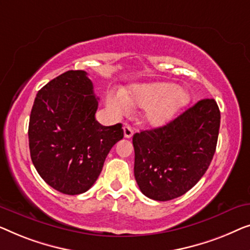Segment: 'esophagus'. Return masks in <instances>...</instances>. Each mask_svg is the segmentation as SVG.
I'll return each instance as SVG.
<instances>
[{
    "label": "esophagus",
    "mask_w": 250,
    "mask_h": 250,
    "mask_svg": "<svg viewBox=\"0 0 250 250\" xmlns=\"http://www.w3.org/2000/svg\"><path fill=\"white\" fill-rule=\"evenodd\" d=\"M124 133H125V138H131L133 135V129L130 125H125L124 126Z\"/></svg>",
    "instance_id": "obj_1"
}]
</instances>
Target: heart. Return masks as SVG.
<instances>
[{"label":"heart","mask_w":250,"mask_h":250,"mask_svg":"<svg viewBox=\"0 0 250 250\" xmlns=\"http://www.w3.org/2000/svg\"><path fill=\"white\" fill-rule=\"evenodd\" d=\"M190 102L187 89L172 83L156 82L132 86L122 95L108 94L106 105L115 114H122L129 106L144 110L140 120L150 126H161L170 122Z\"/></svg>","instance_id":"b5f03b06"}]
</instances>
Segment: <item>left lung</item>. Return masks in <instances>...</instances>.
Listing matches in <instances>:
<instances>
[{
	"instance_id": "1",
	"label": "left lung",
	"mask_w": 250,
	"mask_h": 250,
	"mask_svg": "<svg viewBox=\"0 0 250 250\" xmlns=\"http://www.w3.org/2000/svg\"><path fill=\"white\" fill-rule=\"evenodd\" d=\"M220 119L216 102L205 98L167 125L135 133L133 170L140 191L165 202L190 190L212 162Z\"/></svg>"
}]
</instances>
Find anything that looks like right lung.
<instances>
[{
  "label": "right lung",
  "mask_w": 250,
  "mask_h": 250,
  "mask_svg": "<svg viewBox=\"0 0 250 250\" xmlns=\"http://www.w3.org/2000/svg\"><path fill=\"white\" fill-rule=\"evenodd\" d=\"M98 98L86 71L69 70L38 91L28 137L30 157L48 186L79 195L97 180L108 152L124 138L122 125L95 119Z\"/></svg>",
  "instance_id": "add662e5"
}]
</instances>
